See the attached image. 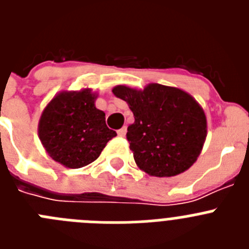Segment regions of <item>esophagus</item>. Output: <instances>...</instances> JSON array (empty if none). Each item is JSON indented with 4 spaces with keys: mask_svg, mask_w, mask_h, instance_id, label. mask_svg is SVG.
I'll list each match as a JSON object with an SVG mask.
<instances>
[{
    "mask_svg": "<svg viewBox=\"0 0 249 249\" xmlns=\"http://www.w3.org/2000/svg\"><path fill=\"white\" fill-rule=\"evenodd\" d=\"M126 133H127L126 127H122V128L118 129V131H117V135L120 136V137H124V136H126Z\"/></svg>",
    "mask_w": 249,
    "mask_h": 249,
    "instance_id": "obj_1",
    "label": "esophagus"
}]
</instances>
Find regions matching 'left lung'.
<instances>
[{
    "instance_id": "8db88e82",
    "label": "left lung",
    "mask_w": 249,
    "mask_h": 249,
    "mask_svg": "<svg viewBox=\"0 0 249 249\" xmlns=\"http://www.w3.org/2000/svg\"><path fill=\"white\" fill-rule=\"evenodd\" d=\"M112 92L133 112L127 140L138 168L153 177H173L195 163L206 142L207 117L190 93L160 83L143 89L118 85Z\"/></svg>"
}]
</instances>
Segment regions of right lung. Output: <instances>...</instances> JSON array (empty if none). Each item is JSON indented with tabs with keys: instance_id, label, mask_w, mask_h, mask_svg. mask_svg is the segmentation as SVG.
<instances>
[{
	"instance_id": "right-lung-1",
	"label": "right lung",
	"mask_w": 249,
	"mask_h": 249,
	"mask_svg": "<svg viewBox=\"0 0 249 249\" xmlns=\"http://www.w3.org/2000/svg\"><path fill=\"white\" fill-rule=\"evenodd\" d=\"M92 89L61 91L46 105L38 121V137L57 163L81 168L100 157L107 142L117 136L106 124L105 112L96 107Z\"/></svg>"
}]
</instances>
